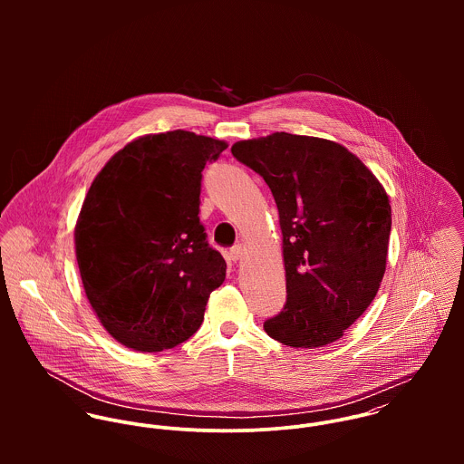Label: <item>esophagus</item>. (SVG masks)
<instances>
[{"mask_svg": "<svg viewBox=\"0 0 464 464\" xmlns=\"http://www.w3.org/2000/svg\"><path fill=\"white\" fill-rule=\"evenodd\" d=\"M243 257H245V246H243V245H236V246L230 248V261L237 263V261H241Z\"/></svg>", "mask_w": 464, "mask_h": 464, "instance_id": "1", "label": "esophagus"}]
</instances>
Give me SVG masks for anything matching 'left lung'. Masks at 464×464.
Masks as SVG:
<instances>
[{
	"mask_svg": "<svg viewBox=\"0 0 464 464\" xmlns=\"http://www.w3.org/2000/svg\"><path fill=\"white\" fill-rule=\"evenodd\" d=\"M278 208L285 305L265 322L275 341H337L373 302L386 271L392 205L373 173L327 139L276 132L232 146Z\"/></svg>",
	"mask_w": 464,
	"mask_h": 464,
	"instance_id": "obj_1",
	"label": "left lung"
}]
</instances>
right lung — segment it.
<instances>
[{"instance_id": "add662e5", "label": "right lung", "mask_w": 464, "mask_h": 464, "mask_svg": "<svg viewBox=\"0 0 464 464\" xmlns=\"http://www.w3.org/2000/svg\"><path fill=\"white\" fill-rule=\"evenodd\" d=\"M227 148L186 130L144 135L98 173L82 205L76 261L107 332L137 352L198 331L227 263L199 223L201 171Z\"/></svg>"}]
</instances>
